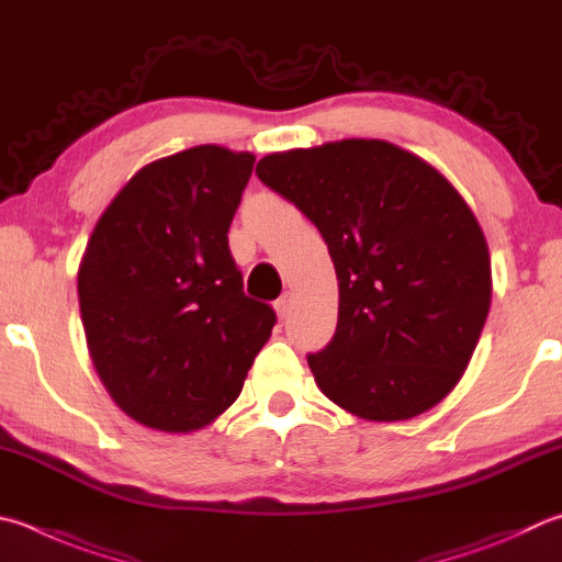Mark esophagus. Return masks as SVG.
Wrapping results in <instances>:
<instances>
[{"label": "esophagus", "mask_w": 562, "mask_h": 562, "mask_svg": "<svg viewBox=\"0 0 562 562\" xmlns=\"http://www.w3.org/2000/svg\"><path fill=\"white\" fill-rule=\"evenodd\" d=\"M290 310H292V294L284 292L282 297H280L278 302H274V312H278L280 319H284V316L290 314Z\"/></svg>", "instance_id": "obj_1"}]
</instances>
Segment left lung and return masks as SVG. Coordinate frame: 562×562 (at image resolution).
<instances>
[{
	"label": "left lung",
	"mask_w": 562,
	"mask_h": 562,
	"mask_svg": "<svg viewBox=\"0 0 562 562\" xmlns=\"http://www.w3.org/2000/svg\"><path fill=\"white\" fill-rule=\"evenodd\" d=\"M255 175L319 228L331 255L339 322L307 356L322 393L373 423L435 407L467 371L492 304L472 209L435 167L383 139L274 151Z\"/></svg>",
	"instance_id": "left-lung-1"
}]
</instances>
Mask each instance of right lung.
Masks as SVG:
<instances>
[{
	"mask_svg": "<svg viewBox=\"0 0 562 562\" xmlns=\"http://www.w3.org/2000/svg\"><path fill=\"white\" fill-rule=\"evenodd\" d=\"M252 165L218 145L151 161L110 201L80 260L90 359L120 411L151 430L216 420L278 322L243 292L228 248Z\"/></svg>",
	"mask_w": 562,
	"mask_h": 562,
	"instance_id": "1",
	"label": "right lung"
}]
</instances>
